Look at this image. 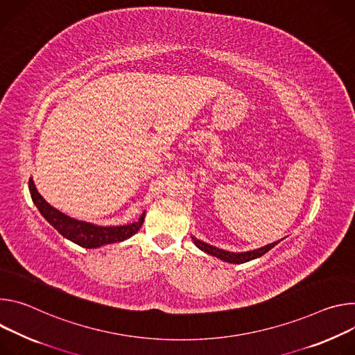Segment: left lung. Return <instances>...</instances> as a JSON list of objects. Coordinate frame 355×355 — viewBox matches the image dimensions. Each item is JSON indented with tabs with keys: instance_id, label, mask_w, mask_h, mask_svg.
Listing matches in <instances>:
<instances>
[{
	"instance_id": "8db88e82",
	"label": "left lung",
	"mask_w": 355,
	"mask_h": 355,
	"mask_svg": "<svg viewBox=\"0 0 355 355\" xmlns=\"http://www.w3.org/2000/svg\"><path fill=\"white\" fill-rule=\"evenodd\" d=\"M193 243L196 244V247H199L202 251L216 257V258H220L225 262H230V263H244V262H248L251 259H255V258H259L262 257L263 254H266L270 248H273L275 245H277L279 241H275L272 244H268L262 248H258V250H254V251H248V252H240V254H235V252H228V251H224V250H220L217 247H213V245H209L198 239L191 237Z\"/></svg>"
}]
</instances>
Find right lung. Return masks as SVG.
Segmentation results:
<instances>
[{
	"instance_id": "add662e5",
	"label": "right lung",
	"mask_w": 355,
	"mask_h": 355,
	"mask_svg": "<svg viewBox=\"0 0 355 355\" xmlns=\"http://www.w3.org/2000/svg\"><path fill=\"white\" fill-rule=\"evenodd\" d=\"M29 191L32 202L36 205L37 210L46 218L49 224H52L64 239L73 241L74 244L83 248H98L105 244H114L124 241L142 227L145 213L139 217L138 221L128 225H118V227H100L93 225L85 221H77L60 213L48 205L41 194L37 193L33 180L29 179Z\"/></svg>"
}]
</instances>
